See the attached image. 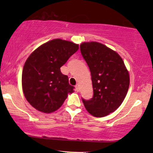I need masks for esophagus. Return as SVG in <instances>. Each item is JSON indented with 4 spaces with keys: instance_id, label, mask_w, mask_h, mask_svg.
<instances>
[{
    "instance_id": "34e87169",
    "label": "esophagus",
    "mask_w": 153,
    "mask_h": 153,
    "mask_svg": "<svg viewBox=\"0 0 153 153\" xmlns=\"http://www.w3.org/2000/svg\"><path fill=\"white\" fill-rule=\"evenodd\" d=\"M75 89H76V91L77 92L79 91V84H76V85H75Z\"/></svg>"
}]
</instances>
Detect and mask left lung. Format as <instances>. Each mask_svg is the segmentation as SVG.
<instances>
[{
    "instance_id": "1",
    "label": "left lung",
    "mask_w": 153,
    "mask_h": 153,
    "mask_svg": "<svg viewBox=\"0 0 153 153\" xmlns=\"http://www.w3.org/2000/svg\"><path fill=\"white\" fill-rule=\"evenodd\" d=\"M81 53L89 67L93 88L91 100L82 99L85 108L95 117L115 111L126 97L129 76L118 53L97 42H83Z\"/></svg>"
}]
</instances>
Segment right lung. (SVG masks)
I'll return each mask as SVG.
<instances>
[{
  "label": "right lung",
  "instance_id": "obj_1",
  "mask_svg": "<svg viewBox=\"0 0 153 153\" xmlns=\"http://www.w3.org/2000/svg\"><path fill=\"white\" fill-rule=\"evenodd\" d=\"M79 49V45L55 39L35 50L27 58L22 72L24 96L35 109L52 113L62 105L74 87L60 68Z\"/></svg>",
  "mask_w": 153,
  "mask_h": 153
}]
</instances>
